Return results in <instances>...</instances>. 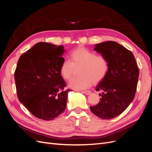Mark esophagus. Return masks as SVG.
<instances>
[{"label":"esophagus","mask_w":152,"mask_h":152,"mask_svg":"<svg viewBox=\"0 0 152 152\" xmlns=\"http://www.w3.org/2000/svg\"><path fill=\"white\" fill-rule=\"evenodd\" d=\"M82 93H84L86 95H89V94H90L91 93V92L89 91H82Z\"/></svg>","instance_id":"obj_1"}]
</instances>
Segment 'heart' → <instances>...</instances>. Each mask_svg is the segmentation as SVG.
I'll return each mask as SVG.
<instances>
[{
    "label": "heart",
    "mask_w": 152,
    "mask_h": 152,
    "mask_svg": "<svg viewBox=\"0 0 152 152\" xmlns=\"http://www.w3.org/2000/svg\"><path fill=\"white\" fill-rule=\"evenodd\" d=\"M70 60H63L59 68V72L65 80H70L75 68L81 67V76L73 78L68 84L70 88L82 90L88 88L93 84H97L107 76L109 64L103 55L97 54L85 48H79L71 52Z\"/></svg>",
    "instance_id": "1"
}]
</instances>
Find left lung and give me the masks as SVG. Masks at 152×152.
I'll return each instance as SVG.
<instances>
[{
  "instance_id": "left-lung-1",
  "label": "left lung",
  "mask_w": 152,
  "mask_h": 152,
  "mask_svg": "<svg viewBox=\"0 0 152 152\" xmlns=\"http://www.w3.org/2000/svg\"><path fill=\"white\" fill-rule=\"evenodd\" d=\"M94 50L107 58L109 68L96 88L103 91L102 98L90 109L101 118L111 119L121 115L134 99L139 69L132 53L114 41L96 44Z\"/></svg>"
}]
</instances>
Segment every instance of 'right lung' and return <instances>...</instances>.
I'll return each instance as SVG.
<instances>
[{"instance_id":"add662e5","label":"right lung","mask_w":152,"mask_h":152,"mask_svg":"<svg viewBox=\"0 0 152 152\" xmlns=\"http://www.w3.org/2000/svg\"><path fill=\"white\" fill-rule=\"evenodd\" d=\"M63 47L39 42L21 55L15 72L18 99L35 117L53 120L66 108V83L59 72Z\"/></svg>"}]
</instances>
